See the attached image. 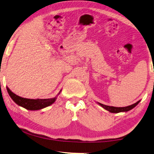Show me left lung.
Returning <instances> with one entry per match:
<instances>
[{"label":"left lung","mask_w":154,"mask_h":154,"mask_svg":"<svg viewBox=\"0 0 154 154\" xmlns=\"http://www.w3.org/2000/svg\"><path fill=\"white\" fill-rule=\"evenodd\" d=\"M140 100H138V102H136V103L133 104V105L127 106V107H112V106L103 105V104H101L100 103H98V105H100L102 107L104 108L106 110H107L108 112H109L111 113H119V112H128V111L134 108L139 103H140Z\"/></svg>","instance_id":"left-lung-1"}]
</instances>
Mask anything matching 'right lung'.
Returning a JSON list of instances; mask_svg holds the SVG:
<instances>
[{
	"mask_svg": "<svg viewBox=\"0 0 154 154\" xmlns=\"http://www.w3.org/2000/svg\"><path fill=\"white\" fill-rule=\"evenodd\" d=\"M7 90H8L9 95L10 96L11 99L14 101V103L27 110L41 109L49 107V105H52L56 100V97L52 98L36 99V100H35V99L25 98H22V97H20L19 96H17L16 94L13 93L8 87H7ZM60 91L59 92L58 94L60 93Z\"/></svg>",
	"mask_w": 154,
	"mask_h": 154,
	"instance_id": "add662e5",
	"label": "right lung"
}]
</instances>
